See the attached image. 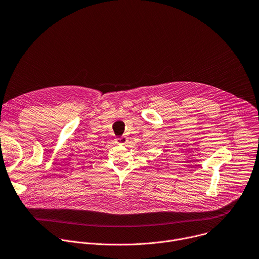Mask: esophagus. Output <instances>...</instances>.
I'll list each match as a JSON object with an SVG mask.
<instances>
[{
    "mask_svg": "<svg viewBox=\"0 0 259 259\" xmlns=\"http://www.w3.org/2000/svg\"><path fill=\"white\" fill-rule=\"evenodd\" d=\"M127 142H128V138H127L126 136H122V137H120V138H117V143H118V144L125 145Z\"/></svg>",
    "mask_w": 259,
    "mask_h": 259,
    "instance_id": "obj_1",
    "label": "esophagus"
}]
</instances>
